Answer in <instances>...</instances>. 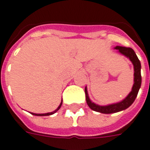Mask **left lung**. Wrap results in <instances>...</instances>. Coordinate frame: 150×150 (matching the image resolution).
Masks as SVG:
<instances>
[{"mask_svg":"<svg viewBox=\"0 0 150 150\" xmlns=\"http://www.w3.org/2000/svg\"><path fill=\"white\" fill-rule=\"evenodd\" d=\"M116 50H118L126 57H128L130 59V61L132 62L134 65V85H133L132 89L128 96L126 97L121 102L114 103V104L108 105V106H99L95 104L94 103H92L91 100H89L88 94H87L86 88L85 89L86 93V99L88 106L91 108L93 110L96 112H100L103 114H112V113H116V112L121 111L123 110L127 109L128 107H130L132 104L133 102L135 101V98L138 95L139 88L141 86V82H142V77H141V64L140 61L136 56L135 51L131 47H116Z\"/></svg>","mask_w":150,"mask_h":150,"instance_id":"left-lung-1","label":"left lung"}]
</instances>
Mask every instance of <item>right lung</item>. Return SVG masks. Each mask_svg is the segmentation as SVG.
I'll return each instance as SVG.
<instances>
[{
    "instance_id": "1",
    "label": "right lung",
    "mask_w": 150,
    "mask_h": 150,
    "mask_svg": "<svg viewBox=\"0 0 150 150\" xmlns=\"http://www.w3.org/2000/svg\"><path fill=\"white\" fill-rule=\"evenodd\" d=\"M61 105H62V101H61V104H60V106H59L58 107H57V109L55 110L54 112H51V113H47V114H33V113H31L32 114H33V115H36V116H49V115H51V114H54V113H56L57 110H58L60 108H61Z\"/></svg>"
}]
</instances>
